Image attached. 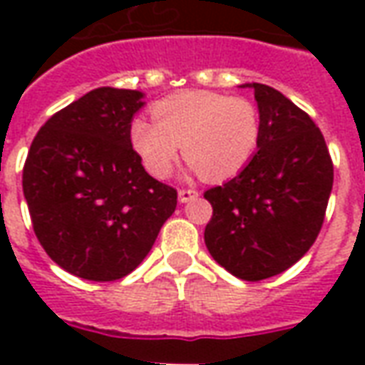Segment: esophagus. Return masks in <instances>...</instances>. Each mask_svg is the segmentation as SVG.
Masks as SVG:
<instances>
[{"label": "esophagus", "instance_id": "1", "mask_svg": "<svg viewBox=\"0 0 365 365\" xmlns=\"http://www.w3.org/2000/svg\"><path fill=\"white\" fill-rule=\"evenodd\" d=\"M197 191L195 190H180L178 191V199H180V203H190L193 199H197Z\"/></svg>", "mask_w": 365, "mask_h": 365}]
</instances>
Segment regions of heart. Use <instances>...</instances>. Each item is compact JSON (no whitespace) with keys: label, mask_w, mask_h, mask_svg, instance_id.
<instances>
[{"label":"heart","mask_w":365,"mask_h":365,"mask_svg":"<svg viewBox=\"0 0 365 365\" xmlns=\"http://www.w3.org/2000/svg\"><path fill=\"white\" fill-rule=\"evenodd\" d=\"M153 120L136 117L128 127L133 150L148 174L164 180L183 150L195 174L222 182L240 174L260 143V113L246 97L190 90L152 107Z\"/></svg>","instance_id":"b5f03b06"}]
</instances>
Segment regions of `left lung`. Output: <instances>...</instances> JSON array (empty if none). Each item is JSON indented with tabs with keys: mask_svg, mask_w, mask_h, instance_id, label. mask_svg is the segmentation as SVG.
I'll use <instances>...</instances> for the list:
<instances>
[{
	"mask_svg": "<svg viewBox=\"0 0 365 365\" xmlns=\"http://www.w3.org/2000/svg\"><path fill=\"white\" fill-rule=\"evenodd\" d=\"M254 90L260 143L250 164L205 191L213 217L205 245L217 264L246 282L291 268L313 246L332 191V160L313 119L264 83Z\"/></svg>",
	"mask_w": 365,
	"mask_h": 365,
	"instance_id": "8db88e82",
	"label": "left lung"
}]
</instances>
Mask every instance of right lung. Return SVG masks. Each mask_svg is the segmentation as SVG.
<instances>
[{"label":"right lung","mask_w":365,"mask_h":365,"mask_svg":"<svg viewBox=\"0 0 365 365\" xmlns=\"http://www.w3.org/2000/svg\"><path fill=\"white\" fill-rule=\"evenodd\" d=\"M143 107V91L91 90L44 123L23 168L38 242L90 282L130 274L178 205L174 187L146 174L128 140Z\"/></svg>","instance_id":"1"}]
</instances>
